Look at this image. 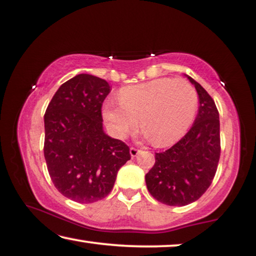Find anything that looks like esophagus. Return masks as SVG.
Wrapping results in <instances>:
<instances>
[{"instance_id": "esophagus-1", "label": "esophagus", "mask_w": 256, "mask_h": 256, "mask_svg": "<svg viewBox=\"0 0 256 256\" xmlns=\"http://www.w3.org/2000/svg\"><path fill=\"white\" fill-rule=\"evenodd\" d=\"M129 152H130L132 157H136V156L140 154V150L136 149V148H130V150H129Z\"/></svg>"}]
</instances>
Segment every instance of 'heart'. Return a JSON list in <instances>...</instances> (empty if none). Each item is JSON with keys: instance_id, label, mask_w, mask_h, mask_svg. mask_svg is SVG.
<instances>
[{"instance_id": "b5f03b06", "label": "heart", "mask_w": 256, "mask_h": 256, "mask_svg": "<svg viewBox=\"0 0 256 256\" xmlns=\"http://www.w3.org/2000/svg\"><path fill=\"white\" fill-rule=\"evenodd\" d=\"M198 94L184 78L162 77L122 88L119 100L110 98L102 105V116L114 136L122 138L138 124L154 144L170 146L180 140L194 120Z\"/></svg>"}]
</instances>
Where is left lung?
Returning <instances> with one entry per match:
<instances>
[{"label":"left lung","mask_w":256,"mask_h":256,"mask_svg":"<svg viewBox=\"0 0 256 256\" xmlns=\"http://www.w3.org/2000/svg\"><path fill=\"white\" fill-rule=\"evenodd\" d=\"M187 77L198 94L194 124L172 148L156 154L154 168L146 174L148 190L168 206H187L201 198L212 182L220 156L217 107L208 92Z\"/></svg>","instance_id":"1"}]
</instances>
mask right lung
<instances>
[{"mask_svg": "<svg viewBox=\"0 0 256 256\" xmlns=\"http://www.w3.org/2000/svg\"><path fill=\"white\" fill-rule=\"evenodd\" d=\"M110 92L105 80L80 74L58 88L44 116L48 173L56 190L75 202L106 198L130 159L127 144L102 129V106Z\"/></svg>", "mask_w": 256, "mask_h": 256, "instance_id": "add662e5", "label": "right lung"}]
</instances>
